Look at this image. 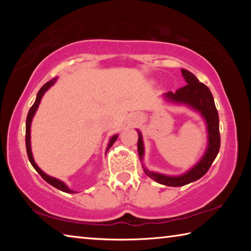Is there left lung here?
<instances>
[{
    "label": "left lung",
    "mask_w": 251,
    "mask_h": 251,
    "mask_svg": "<svg viewBox=\"0 0 251 251\" xmlns=\"http://www.w3.org/2000/svg\"><path fill=\"white\" fill-rule=\"evenodd\" d=\"M181 73L186 82L185 86L178 88L175 93L168 92L164 96L169 101L177 104H185L201 113V115L203 117L207 124L208 146L201 159L192 169H189L188 172L182 174L180 176H167L159 173L151 172L143 165L144 172L148 177H151V179L159 182L161 185L172 187L184 186L201 178L208 172V169L210 168L212 161L217 157L220 148L219 116L211 92L205 84L199 82L196 76L190 73L189 71L181 70ZM137 148L139 159L143 161L144 144L142 134L139 130Z\"/></svg>",
    "instance_id": "left-lung-1"
}]
</instances>
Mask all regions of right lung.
I'll return each mask as SVG.
<instances>
[{"label":"right lung","mask_w":251,"mask_h":251,"mask_svg":"<svg viewBox=\"0 0 251 251\" xmlns=\"http://www.w3.org/2000/svg\"><path fill=\"white\" fill-rule=\"evenodd\" d=\"M55 82H56V78H53V79H50V82L45 83V84L43 85V86L41 87V90L39 91V93H37V95H36L35 101H34V104L32 105V107L29 108V110H28V114H27V117H26V131H25V144H26V152H27V157H28L29 163L32 164V166L34 167V169H35V171L40 174L41 177L43 178V179H44L46 182H49L50 185H52L53 187H55V188L62 190V192H64V193L73 194V193H75L74 190L70 189L69 187H67V186L64 184V182L61 181L59 179H56V178L46 175V174H45L43 171H42V169H40V167L37 166V165L35 164V161H34L33 155H32V151H31V123H32V120H33L34 115H35V112H36L37 107H39V105H40V103H41V100H42V97H43L44 93H45L46 91H48L49 88H50V86H52V85H53ZM117 137H118V135H114L113 137L109 139V143H108L107 150H106V152H107V151L109 150V148L113 146V144L116 142Z\"/></svg>","instance_id":"right-lung-1"}]
</instances>
